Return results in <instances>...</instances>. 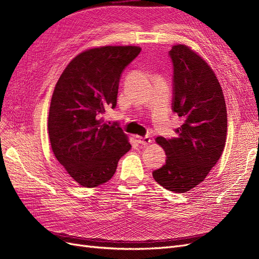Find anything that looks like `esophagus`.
<instances>
[{
  "label": "esophagus",
  "mask_w": 259,
  "mask_h": 259,
  "mask_svg": "<svg viewBox=\"0 0 259 259\" xmlns=\"http://www.w3.org/2000/svg\"><path fill=\"white\" fill-rule=\"evenodd\" d=\"M138 138V143L142 145H149L151 143V138L149 136H145V137H137Z\"/></svg>",
  "instance_id": "34e87169"
}]
</instances>
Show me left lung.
I'll return each instance as SVG.
<instances>
[{
    "label": "left lung",
    "mask_w": 259,
    "mask_h": 259,
    "mask_svg": "<svg viewBox=\"0 0 259 259\" xmlns=\"http://www.w3.org/2000/svg\"><path fill=\"white\" fill-rule=\"evenodd\" d=\"M174 69L173 111L184 123L177 137H158L166 162L152 176L165 189L183 193L191 190L209 173L226 144L227 109L215 73L199 55L186 45L168 52Z\"/></svg>",
    "instance_id": "obj_1"
}]
</instances>
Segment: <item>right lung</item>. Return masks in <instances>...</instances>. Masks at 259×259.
<instances>
[{
    "mask_svg": "<svg viewBox=\"0 0 259 259\" xmlns=\"http://www.w3.org/2000/svg\"><path fill=\"white\" fill-rule=\"evenodd\" d=\"M137 46H104L73 58L55 86L49 114L53 152L77 184L94 188L114 175L131 149L117 122L101 124L116 106L120 76L140 53Z\"/></svg>",
    "mask_w": 259,
    "mask_h": 259,
    "instance_id": "1",
    "label": "right lung"
}]
</instances>
